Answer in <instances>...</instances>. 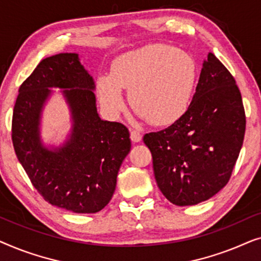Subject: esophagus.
<instances>
[{"label":"esophagus","mask_w":261,"mask_h":261,"mask_svg":"<svg viewBox=\"0 0 261 261\" xmlns=\"http://www.w3.org/2000/svg\"><path fill=\"white\" fill-rule=\"evenodd\" d=\"M130 139L133 142H140L142 139V135L139 130L135 129H130Z\"/></svg>","instance_id":"obj_1"}]
</instances>
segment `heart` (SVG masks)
<instances>
[{"label": "heart", "mask_w": 261, "mask_h": 261, "mask_svg": "<svg viewBox=\"0 0 261 261\" xmlns=\"http://www.w3.org/2000/svg\"><path fill=\"white\" fill-rule=\"evenodd\" d=\"M197 64L189 53L167 45H149L123 53L97 81L98 96L109 112L120 113L129 91L133 108L155 126L179 120L190 107Z\"/></svg>", "instance_id": "b5f03b06"}]
</instances>
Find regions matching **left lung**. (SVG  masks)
Segmentation results:
<instances>
[{
    "label": "left lung",
    "mask_w": 261,
    "mask_h": 261,
    "mask_svg": "<svg viewBox=\"0 0 261 261\" xmlns=\"http://www.w3.org/2000/svg\"><path fill=\"white\" fill-rule=\"evenodd\" d=\"M245 129L244 105L234 77L209 53L187 113L170 127L144 137L163 195L179 206L216 195L229 180Z\"/></svg>",
    "instance_id": "8db88e82"
}]
</instances>
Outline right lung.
<instances>
[{
  "label": "right lung",
  "mask_w": 261,
  "mask_h": 261,
  "mask_svg": "<svg viewBox=\"0 0 261 261\" xmlns=\"http://www.w3.org/2000/svg\"><path fill=\"white\" fill-rule=\"evenodd\" d=\"M95 88L77 53H59L41 60L21 84L13 113L14 149L33 187L49 204L77 214L97 213L108 204L130 151L127 127L99 117ZM51 88L62 90L73 122L57 148L46 146L40 132Z\"/></svg>",
  "instance_id": "right-lung-1"
}]
</instances>
